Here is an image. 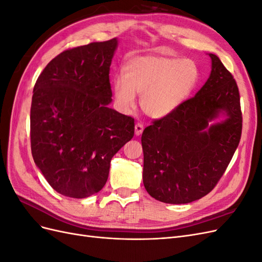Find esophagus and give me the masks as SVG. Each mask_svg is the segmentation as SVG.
<instances>
[{
  "label": "esophagus",
  "instance_id": "obj_1",
  "mask_svg": "<svg viewBox=\"0 0 262 262\" xmlns=\"http://www.w3.org/2000/svg\"><path fill=\"white\" fill-rule=\"evenodd\" d=\"M143 124L142 123H137L136 124V128H134V130H136V136H141L142 132H143Z\"/></svg>",
  "mask_w": 262,
  "mask_h": 262
}]
</instances>
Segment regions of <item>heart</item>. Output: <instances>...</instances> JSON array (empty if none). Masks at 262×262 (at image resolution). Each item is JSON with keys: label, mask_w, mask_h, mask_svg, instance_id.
Wrapping results in <instances>:
<instances>
[{"label": "heart", "mask_w": 262, "mask_h": 262, "mask_svg": "<svg viewBox=\"0 0 262 262\" xmlns=\"http://www.w3.org/2000/svg\"><path fill=\"white\" fill-rule=\"evenodd\" d=\"M123 76L114 81L118 105L124 110L136 106L152 118H163L176 112L191 96L199 83L200 73L191 59L146 54L130 59L123 67Z\"/></svg>", "instance_id": "obj_1"}]
</instances>
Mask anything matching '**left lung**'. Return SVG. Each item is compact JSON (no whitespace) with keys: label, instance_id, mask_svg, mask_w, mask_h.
<instances>
[{"label":"left lung","instance_id":"1","mask_svg":"<svg viewBox=\"0 0 262 262\" xmlns=\"http://www.w3.org/2000/svg\"><path fill=\"white\" fill-rule=\"evenodd\" d=\"M209 55L211 74L195 96L142 133L143 184L164 203H190L211 192L239 144L238 87L217 55ZM220 113L226 120L209 126Z\"/></svg>","mask_w":262,"mask_h":262}]
</instances>
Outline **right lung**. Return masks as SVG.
Here are the masks:
<instances>
[{
    "label": "right lung",
    "mask_w": 262,
    "mask_h": 262,
    "mask_svg": "<svg viewBox=\"0 0 262 262\" xmlns=\"http://www.w3.org/2000/svg\"><path fill=\"white\" fill-rule=\"evenodd\" d=\"M117 46L114 38L63 51L35 84L31 154L49 185L66 196L100 191L113 156L134 136V119L108 107Z\"/></svg>",
    "instance_id": "right-lung-1"
}]
</instances>
